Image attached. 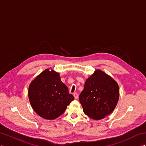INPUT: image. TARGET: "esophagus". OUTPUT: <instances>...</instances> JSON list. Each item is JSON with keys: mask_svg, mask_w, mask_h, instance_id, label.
<instances>
[{"mask_svg": "<svg viewBox=\"0 0 146 146\" xmlns=\"http://www.w3.org/2000/svg\"><path fill=\"white\" fill-rule=\"evenodd\" d=\"M73 96H74V99H77L78 98V93H77V92L74 93V94H73Z\"/></svg>", "mask_w": 146, "mask_h": 146, "instance_id": "1", "label": "esophagus"}]
</instances>
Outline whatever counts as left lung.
<instances>
[{"mask_svg":"<svg viewBox=\"0 0 146 146\" xmlns=\"http://www.w3.org/2000/svg\"><path fill=\"white\" fill-rule=\"evenodd\" d=\"M119 99V87L113 78L100 70L85 82L79 96L84 113L92 119H101L111 113Z\"/></svg>","mask_w":146,"mask_h":146,"instance_id":"8db88e82","label":"left lung"}]
</instances>
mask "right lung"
I'll return each mask as SVG.
<instances>
[{
  "label": "right lung",
  "instance_id": "obj_1",
  "mask_svg": "<svg viewBox=\"0 0 146 146\" xmlns=\"http://www.w3.org/2000/svg\"><path fill=\"white\" fill-rule=\"evenodd\" d=\"M28 97L33 110L40 117L54 119L64 113L74 99L60 74L46 69L33 80L28 89Z\"/></svg>",
  "mask_w": 146,
  "mask_h": 146
}]
</instances>
